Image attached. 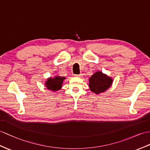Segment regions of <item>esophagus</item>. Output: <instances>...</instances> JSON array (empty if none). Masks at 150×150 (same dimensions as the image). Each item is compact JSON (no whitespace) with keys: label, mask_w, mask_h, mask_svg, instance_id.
Segmentation results:
<instances>
[{"label":"esophagus","mask_w":150,"mask_h":150,"mask_svg":"<svg viewBox=\"0 0 150 150\" xmlns=\"http://www.w3.org/2000/svg\"><path fill=\"white\" fill-rule=\"evenodd\" d=\"M74 76H75V77H81V74H75Z\"/></svg>","instance_id":"obj_1"}]
</instances>
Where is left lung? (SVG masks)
I'll list each match as a JSON object with an SVG mask.
<instances>
[{
  "label": "left lung",
  "instance_id": "left-lung-1",
  "mask_svg": "<svg viewBox=\"0 0 150 150\" xmlns=\"http://www.w3.org/2000/svg\"><path fill=\"white\" fill-rule=\"evenodd\" d=\"M112 79L101 72H97L89 79V86L92 92L98 94L105 92L111 86Z\"/></svg>",
  "mask_w": 150,
  "mask_h": 150
}]
</instances>
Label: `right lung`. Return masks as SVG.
<instances>
[{"mask_svg": "<svg viewBox=\"0 0 150 150\" xmlns=\"http://www.w3.org/2000/svg\"><path fill=\"white\" fill-rule=\"evenodd\" d=\"M65 79L64 77H60V76H56L54 78H48L46 82V86L47 89L52 91L58 90L61 88L63 81Z\"/></svg>", "mask_w": 150, "mask_h": 150, "instance_id": "add662e5", "label": "right lung"}]
</instances>
